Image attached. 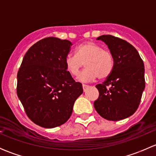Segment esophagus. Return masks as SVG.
I'll use <instances>...</instances> for the list:
<instances>
[{
    "instance_id": "34e87169",
    "label": "esophagus",
    "mask_w": 156,
    "mask_h": 156,
    "mask_svg": "<svg viewBox=\"0 0 156 156\" xmlns=\"http://www.w3.org/2000/svg\"><path fill=\"white\" fill-rule=\"evenodd\" d=\"M82 87H83V90H84V92H86V91H87V90L89 88V86L87 85V84H83Z\"/></svg>"
}]
</instances>
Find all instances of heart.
Instances as JSON below:
<instances>
[{
  "label": "heart",
  "instance_id": "obj_1",
  "mask_svg": "<svg viewBox=\"0 0 156 156\" xmlns=\"http://www.w3.org/2000/svg\"><path fill=\"white\" fill-rule=\"evenodd\" d=\"M84 66L86 69L78 76L81 81H91L98 77L105 79L110 75L114 69V57L107 50L92 41H87L78 45L75 54L67 55L65 65L72 76H78L80 70Z\"/></svg>",
  "mask_w": 156,
  "mask_h": 156
}]
</instances>
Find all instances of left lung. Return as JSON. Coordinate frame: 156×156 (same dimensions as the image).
<instances>
[{"label":"left lung","instance_id":"obj_1","mask_svg":"<svg viewBox=\"0 0 156 156\" xmlns=\"http://www.w3.org/2000/svg\"><path fill=\"white\" fill-rule=\"evenodd\" d=\"M97 40L107 45L115 65L106 81L96 86L100 94L94 108L107 120L127 119L137 109L145 89L144 62L137 50L126 41L109 34Z\"/></svg>","mask_w":156,"mask_h":156}]
</instances>
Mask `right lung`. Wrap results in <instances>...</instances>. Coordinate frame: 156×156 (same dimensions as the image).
Returning <instances> with one entry per match:
<instances>
[{
	"mask_svg": "<svg viewBox=\"0 0 156 156\" xmlns=\"http://www.w3.org/2000/svg\"><path fill=\"white\" fill-rule=\"evenodd\" d=\"M72 43L50 37L39 41L25 55L17 74V95L36 125L53 128L68 121L83 93L67 71L65 58Z\"/></svg>",
	"mask_w": 156,
	"mask_h": 156,
	"instance_id": "right-lung-1",
	"label": "right lung"
}]
</instances>
